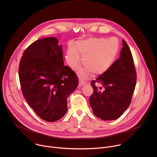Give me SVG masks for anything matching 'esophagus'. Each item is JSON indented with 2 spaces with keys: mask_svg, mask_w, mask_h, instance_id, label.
<instances>
[{
  "mask_svg": "<svg viewBox=\"0 0 157 157\" xmlns=\"http://www.w3.org/2000/svg\"><path fill=\"white\" fill-rule=\"evenodd\" d=\"M86 83H87L86 82H85V81H82V80H80V81H79V87H81V86H82L83 85L86 84Z\"/></svg>",
  "mask_w": 157,
  "mask_h": 157,
  "instance_id": "1",
  "label": "esophagus"
}]
</instances>
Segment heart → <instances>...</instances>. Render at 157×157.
<instances>
[{
	"instance_id": "obj_1",
	"label": "heart",
	"mask_w": 157,
	"mask_h": 157,
	"mask_svg": "<svg viewBox=\"0 0 157 157\" xmlns=\"http://www.w3.org/2000/svg\"><path fill=\"white\" fill-rule=\"evenodd\" d=\"M120 50L119 40L114 37L89 38L78 41L75 46L70 45L66 52L67 63L73 70H77L82 58L85 68L94 75L107 72L116 61ZM79 76L86 78L87 74L81 71Z\"/></svg>"
}]
</instances>
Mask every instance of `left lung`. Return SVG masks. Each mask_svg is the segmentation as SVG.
<instances>
[{
    "label": "left lung",
    "mask_w": 157,
    "mask_h": 157,
    "mask_svg": "<svg viewBox=\"0 0 157 157\" xmlns=\"http://www.w3.org/2000/svg\"><path fill=\"white\" fill-rule=\"evenodd\" d=\"M120 57L111 68L91 84L93 93L89 98V104L94 114L104 121L119 118L130 104L135 89L137 74L130 50L123 40ZM97 84L104 87L99 88Z\"/></svg>",
    "instance_id": "8db88e82"
}]
</instances>
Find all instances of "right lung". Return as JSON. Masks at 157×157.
I'll return each instance as SVG.
<instances>
[{
    "label": "right lung",
    "instance_id": "add662e5",
    "mask_svg": "<svg viewBox=\"0 0 157 157\" xmlns=\"http://www.w3.org/2000/svg\"><path fill=\"white\" fill-rule=\"evenodd\" d=\"M61 45L55 37L36 40L21 56L18 76L22 94L36 115L47 122L62 118L67 98L77 88L76 74L64 66Z\"/></svg>",
    "mask_w": 157,
    "mask_h": 157
}]
</instances>
